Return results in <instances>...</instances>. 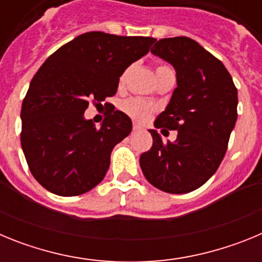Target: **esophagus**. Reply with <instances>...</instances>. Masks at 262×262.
Listing matches in <instances>:
<instances>
[{"label":"esophagus","instance_id":"34e87169","mask_svg":"<svg viewBox=\"0 0 262 262\" xmlns=\"http://www.w3.org/2000/svg\"><path fill=\"white\" fill-rule=\"evenodd\" d=\"M140 128H142V127L139 126V124H134V127H133L134 131H139V129H140Z\"/></svg>","mask_w":262,"mask_h":262}]
</instances>
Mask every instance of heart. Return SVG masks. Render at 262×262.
<instances>
[{
    "mask_svg": "<svg viewBox=\"0 0 262 262\" xmlns=\"http://www.w3.org/2000/svg\"><path fill=\"white\" fill-rule=\"evenodd\" d=\"M159 72L173 71L172 68L168 66H159L156 69V73H159ZM126 76L127 72H124L123 75L120 76V84H123L124 81H126ZM122 110H123L127 115H129V117L133 118V119L138 120V122H145V120H148L152 117V114L155 113L156 107H155V105H152L151 102H147V101H144V99L142 98H128L122 103Z\"/></svg>",
    "mask_w": 262,
    "mask_h": 262,
    "instance_id": "heart-1",
    "label": "heart"
}]
</instances>
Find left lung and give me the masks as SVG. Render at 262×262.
<instances>
[{"label":"left lung","instance_id":"1","mask_svg":"<svg viewBox=\"0 0 262 262\" xmlns=\"http://www.w3.org/2000/svg\"><path fill=\"white\" fill-rule=\"evenodd\" d=\"M151 52L172 64L177 88L155 120L156 128L177 129L164 143L149 129L154 144L140 156L149 184L170 194L202 186L221 165L237 119V89L221 60L186 36L160 39Z\"/></svg>","mask_w":262,"mask_h":262}]
</instances>
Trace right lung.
<instances>
[{
	"instance_id": "right-lung-1",
	"label": "right lung",
	"mask_w": 262,
	"mask_h": 262,
	"mask_svg": "<svg viewBox=\"0 0 262 262\" xmlns=\"http://www.w3.org/2000/svg\"><path fill=\"white\" fill-rule=\"evenodd\" d=\"M155 40L85 32L39 68L22 103L20 144L30 172L45 189L73 196L102 181L113 148L129 135L133 122L113 108L97 128L84 113L90 99L98 105L117 93L120 76Z\"/></svg>"
}]
</instances>
